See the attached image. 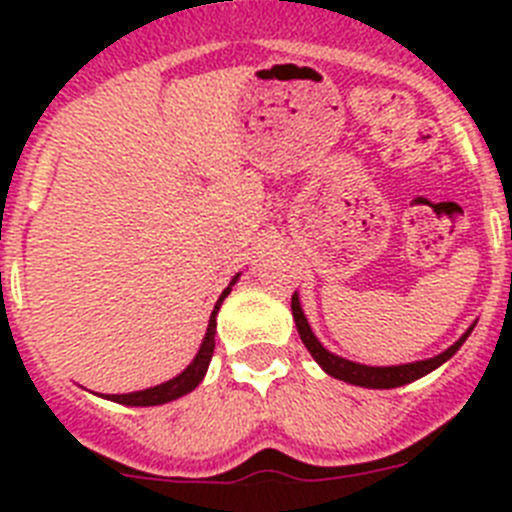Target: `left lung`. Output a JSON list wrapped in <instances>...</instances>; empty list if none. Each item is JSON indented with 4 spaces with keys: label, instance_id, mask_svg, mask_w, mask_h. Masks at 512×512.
<instances>
[{
    "label": "left lung",
    "instance_id": "1",
    "mask_svg": "<svg viewBox=\"0 0 512 512\" xmlns=\"http://www.w3.org/2000/svg\"><path fill=\"white\" fill-rule=\"evenodd\" d=\"M230 292V289H228ZM228 292H223V297L228 295ZM223 297L217 302H223ZM217 310V305H215ZM212 323V320H210ZM205 361H207V348L205 343H202L200 348V354L194 356L192 364L184 369L179 377L169 379V382L164 384H156V387H151V390H140V392H130V395H104V397H110L112 402H120V405H133V408H151V405H164V402H171L176 400V397H182L187 395V392H192L197 384H200L202 374H205ZM320 364H323L325 372H333L328 364H325L323 359H318Z\"/></svg>",
    "mask_w": 512,
    "mask_h": 512
}]
</instances>
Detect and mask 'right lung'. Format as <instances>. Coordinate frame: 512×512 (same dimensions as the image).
Instances as JSON below:
<instances>
[{
	"instance_id": "right-lung-1",
	"label": "right lung",
	"mask_w": 512,
	"mask_h": 512,
	"mask_svg": "<svg viewBox=\"0 0 512 512\" xmlns=\"http://www.w3.org/2000/svg\"><path fill=\"white\" fill-rule=\"evenodd\" d=\"M295 300V297H292ZM292 312H297V305H292ZM467 338V336H464ZM461 338V341H464ZM461 341L456 346H451L449 351H443L441 356L428 361H415V364H405V366H364V364H354V361L338 359V366L333 369V377L343 379L348 384H356V387H372V390H390V387H400V384H410L415 379H420L423 374L433 372L436 366H441L443 361L454 356L456 348L461 346Z\"/></svg>"
}]
</instances>
